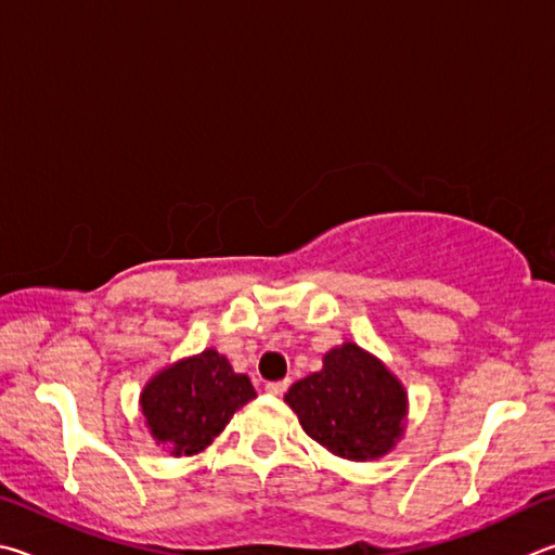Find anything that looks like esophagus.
Here are the masks:
<instances>
[{
  "label": "esophagus",
  "instance_id": "obj_1",
  "mask_svg": "<svg viewBox=\"0 0 555 555\" xmlns=\"http://www.w3.org/2000/svg\"><path fill=\"white\" fill-rule=\"evenodd\" d=\"M287 387H289V380H278V383H268L266 390L272 397H283L287 392Z\"/></svg>",
  "mask_w": 555,
  "mask_h": 555
}]
</instances>
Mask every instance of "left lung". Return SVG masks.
<instances>
[{
	"label": "left lung",
	"mask_w": 555,
	"mask_h": 555,
	"mask_svg": "<svg viewBox=\"0 0 555 555\" xmlns=\"http://www.w3.org/2000/svg\"><path fill=\"white\" fill-rule=\"evenodd\" d=\"M302 429L346 461H377L404 436L410 397L380 358L353 341L324 353L319 373L285 395Z\"/></svg>",
	"instance_id": "obj_1"
}]
</instances>
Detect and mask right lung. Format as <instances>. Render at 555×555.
Listing matches in <instances>:
<instances>
[{"instance_id": "obj_1", "label": "right lung", "mask_w": 555, "mask_h": 555, "mask_svg": "<svg viewBox=\"0 0 555 555\" xmlns=\"http://www.w3.org/2000/svg\"><path fill=\"white\" fill-rule=\"evenodd\" d=\"M250 400H256V390L248 375L233 373L229 358L217 348H204L155 373L143 385L139 404L153 441L180 459L211 446Z\"/></svg>"}]
</instances>
